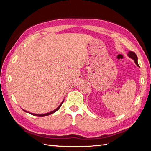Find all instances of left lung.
<instances>
[{"label":"left lung","mask_w":151,"mask_h":151,"mask_svg":"<svg viewBox=\"0 0 151 151\" xmlns=\"http://www.w3.org/2000/svg\"><path fill=\"white\" fill-rule=\"evenodd\" d=\"M127 55L129 56L130 58L133 59V60H134V62H135V64H136L137 65L138 67H139V63H138V58H137V55H136L134 52L130 51L129 53H128Z\"/></svg>","instance_id":"1"}]
</instances>
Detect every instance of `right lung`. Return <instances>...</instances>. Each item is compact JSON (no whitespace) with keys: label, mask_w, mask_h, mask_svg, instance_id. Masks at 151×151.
I'll return each mask as SVG.
<instances>
[{"label":"right lung","mask_w":151,"mask_h":151,"mask_svg":"<svg viewBox=\"0 0 151 151\" xmlns=\"http://www.w3.org/2000/svg\"><path fill=\"white\" fill-rule=\"evenodd\" d=\"M63 101H64V99L63 100L62 102L60 103V104L59 105V106H58L55 109H54L53 111H50V112H48V113H45V114H35V113H29V112H28V111H27L24 110V109H22V110H23L24 111L27 112V113H30V114H31V115H35V116H47V115H51V114H52V113H55V112H56V111L58 110V109L61 107L62 104V103H63Z\"/></svg>","instance_id":"right-lung-1"}]
</instances>
